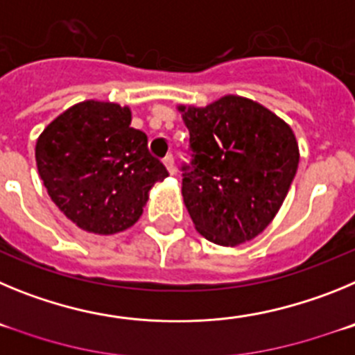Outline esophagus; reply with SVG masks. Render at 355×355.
Segmentation results:
<instances>
[{
	"label": "esophagus",
	"mask_w": 355,
	"mask_h": 355,
	"mask_svg": "<svg viewBox=\"0 0 355 355\" xmlns=\"http://www.w3.org/2000/svg\"><path fill=\"white\" fill-rule=\"evenodd\" d=\"M163 165L167 167V171L171 172V174H174L175 165H174V158H172V155H168V156H165V158H163Z\"/></svg>",
	"instance_id": "34e87169"
}]
</instances>
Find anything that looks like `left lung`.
Masks as SVG:
<instances>
[{
    "instance_id": "8db88e82",
    "label": "left lung",
    "mask_w": 355,
    "mask_h": 355,
    "mask_svg": "<svg viewBox=\"0 0 355 355\" xmlns=\"http://www.w3.org/2000/svg\"><path fill=\"white\" fill-rule=\"evenodd\" d=\"M178 110L193 153L181 190L193 225L216 245L252 240L286 199L300 159L295 133L274 112L233 94Z\"/></svg>"
}]
</instances>
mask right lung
<instances>
[{
	"label": "right lung",
	"mask_w": 355,
	"mask_h": 355,
	"mask_svg": "<svg viewBox=\"0 0 355 355\" xmlns=\"http://www.w3.org/2000/svg\"><path fill=\"white\" fill-rule=\"evenodd\" d=\"M131 110L81 101L49 122L35 146L40 180L69 220L94 234H115L139 220L149 190L168 175L135 130Z\"/></svg>",
	"instance_id": "add662e5"
}]
</instances>
